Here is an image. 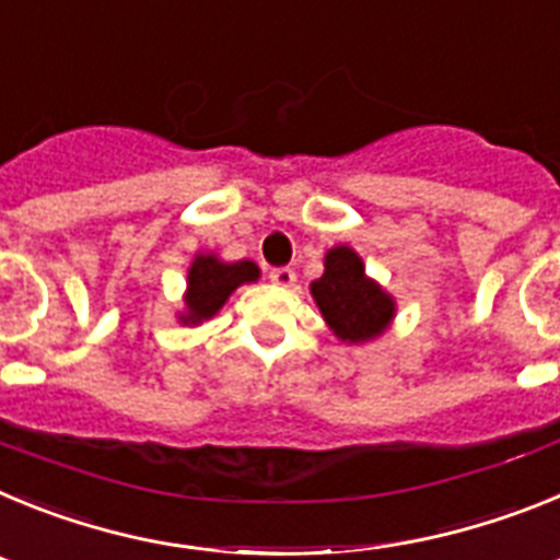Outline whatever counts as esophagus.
<instances>
[{
  "label": "esophagus",
  "instance_id": "34e87169",
  "mask_svg": "<svg viewBox=\"0 0 560 560\" xmlns=\"http://www.w3.org/2000/svg\"><path fill=\"white\" fill-rule=\"evenodd\" d=\"M271 283L280 285V289H291V285L296 283V275L294 269H289V266H280V269H271Z\"/></svg>",
  "mask_w": 560,
  "mask_h": 560
}]
</instances>
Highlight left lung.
I'll list each match as a JSON object with an SVG mask.
<instances>
[{
  "label": "left lung",
  "instance_id": "1",
  "mask_svg": "<svg viewBox=\"0 0 560 560\" xmlns=\"http://www.w3.org/2000/svg\"><path fill=\"white\" fill-rule=\"evenodd\" d=\"M311 296L325 325L345 345H364L393 328L395 296L364 271V260L353 246L325 252V271L311 283Z\"/></svg>",
  "mask_w": 560,
  "mask_h": 560
}]
</instances>
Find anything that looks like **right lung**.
I'll return each mask as SVG.
<instances>
[{
  "label": "right lung",
  "mask_w": 560,
  "mask_h": 560,
  "mask_svg": "<svg viewBox=\"0 0 560 560\" xmlns=\"http://www.w3.org/2000/svg\"><path fill=\"white\" fill-rule=\"evenodd\" d=\"M257 280H260V269L252 260H221L215 252H199L187 269V289L182 296L185 308L176 314V319L196 328L224 308L232 291L244 283H257Z\"/></svg>",
  "instance_id": "right-lung-1"
}]
</instances>
